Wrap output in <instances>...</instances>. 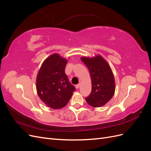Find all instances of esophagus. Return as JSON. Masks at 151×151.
Segmentation results:
<instances>
[{
	"instance_id": "1",
	"label": "esophagus",
	"mask_w": 151,
	"mask_h": 151,
	"mask_svg": "<svg viewBox=\"0 0 151 151\" xmlns=\"http://www.w3.org/2000/svg\"><path fill=\"white\" fill-rule=\"evenodd\" d=\"M80 86H81V84H77V85L75 86L76 89H79V88H80Z\"/></svg>"
}]
</instances>
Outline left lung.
Listing matches in <instances>:
<instances>
[{
  "label": "left lung",
  "mask_w": 151,
  "mask_h": 151,
  "mask_svg": "<svg viewBox=\"0 0 151 151\" xmlns=\"http://www.w3.org/2000/svg\"><path fill=\"white\" fill-rule=\"evenodd\" d=\"M88 68L92 83V91L86 101L93 107H101L110 100L115 93V79L107 62L100 55L93 58L82 57Z\"/></svg>",
  "instance_id": "8db88e82"
}]
</instances>
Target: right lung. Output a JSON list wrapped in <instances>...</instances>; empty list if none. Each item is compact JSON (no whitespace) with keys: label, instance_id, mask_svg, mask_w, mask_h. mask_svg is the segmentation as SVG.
Segmentation results:
<instances>
[{"label":"right lung","instance_id":"obj_1","mask_svg":"<svg viewBox=\"0 0 151 151\" xmlns=\"http://www.w3.org/2000/svg\"><path fill=\"white\" fill-rule=\"evenodd\" d=\"M67 63L58 54L52 55L42 63L36 78L40 98L52 109L64 107L76 90L65 73Z\"/></svg>","mask_w":151,"mask_h":151}]
</instances>
